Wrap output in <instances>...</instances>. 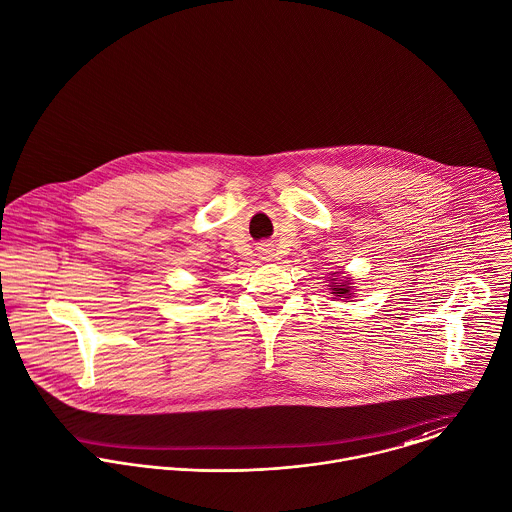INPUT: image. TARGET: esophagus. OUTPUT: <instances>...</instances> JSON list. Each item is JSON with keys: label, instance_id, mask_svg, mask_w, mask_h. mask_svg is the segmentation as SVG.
Returning a JSON list of instances; mask_svg holds the SVG:
<instances>
[{"label": "esophagus", "instance_id": "esophagus-1", "mask_svg": "<svg viewBox=\"0 0 512 512\" xmlns=\"http://www.w3.org/2000/svg\"><path fill=\"white\" fill-rule=\"evenodd\" d=\"M261 255H263V259H269L271 257V249H263Z\"/></svg>", "mask_w": 512, "mask_h": 512}]
</instances>
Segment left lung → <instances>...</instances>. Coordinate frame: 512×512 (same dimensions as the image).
<instances>
[{"label": "left lung", "mask_w": 512, "mask_h": 512, "mask_svg": "<svg viewBox=\"0 0 512 512\" xmlns=\"http://www.w3.org/2000/svg\"><path fill=\"white\" fill-rule=\"evenodd\" d=\"M334 275H336V273H334ZM332 281H336V279H332ZM347 284H349L347 281H345V283H334V288H332L334 292H332V294H336V296H341V298L347 300L349 294H353V292H349L351 286H347Z\"/></svg>", "instance_id": "8db88e82"}]
</instances>
